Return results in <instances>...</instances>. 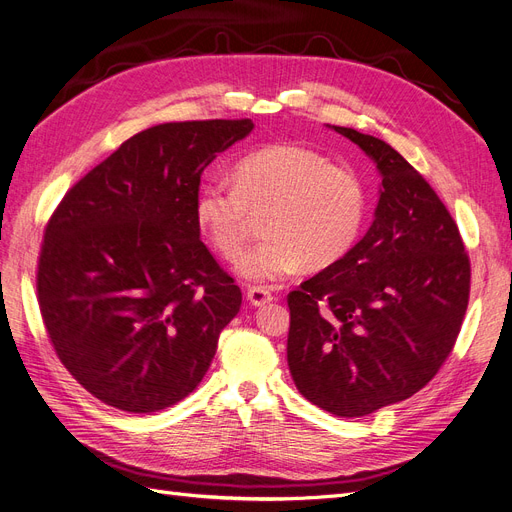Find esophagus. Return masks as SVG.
<instances>
[{"label":"esophagus","instance_id":"esophagus-1","mask_svg":"<svg viewBox=\"0 0 512 512\" xmlns=\"http://www.w3.org/2000/svg\"><path fill=\"white\" fill-rule=\"evenodd\" d=\"M246 299H249L251 306L261 308V306L270 304V301H272L274 297H272L270 289H266V287H251L249 291H246Z\"/></svg>","mask_w":512,"mask_h":512}]
</instances>
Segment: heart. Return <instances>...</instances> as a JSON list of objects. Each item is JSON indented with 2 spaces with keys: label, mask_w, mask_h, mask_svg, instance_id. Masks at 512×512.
I'll return each mask as SVG.
<instances>
[{
  "label": "heart",
  "mask_w": 512,
  "mask_h": 512,
  "mask_svg": "<svg viewBox=\"0 0 512 512\" xmlns=\"http://www.w3.org/2000/svg\"><path fill=\"white\" fill-rule=\"evenodd\" d=\"M196 221L225 259H238L263 217L259 242L238 261L251 282H278L306 263L329 268L361 234L367 215L363 181L301 145H270L244 156L234 183L206 181L196 194Z\"/></svg>",
  "instance_id": "1"
}]
</instances>
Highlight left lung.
<instances>
[{"instance_id":"8db88e82","label":"left lung","mask_w":512,"mask_h":512,"mask_svg":"<svg viewBox=\"0 0 512 512\" xmlns=\"http://www.w3.org/2000/svg\"><path fill=\"white\" fill-rule=\"evenodd\" d=\"M327 126L373 160L380 200L367 234L289 293L287 361L310 403L361 418L437 375L466 314L470 261L456 221L399 151Z\"/></svg>"}]
</instances>
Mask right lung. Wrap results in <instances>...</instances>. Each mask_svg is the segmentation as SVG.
Returning <instances> with one entry per match:
<instances>
[{"label":"right lung","mask_w":512,"mask_h":512,"mask_svg":"<svg viewBox=\"0 0 512 512\" xmlns=\"http://www.w3.org/2000/svg\"><path fill=\"white\" fill-rule=\"evenodd\" d=\"M251 120L137 132L75 183L48 221L37 299L61 363L128 413L179 403L211 367L242 293L200 240L202 170Z\"/></svg>","instance_id":"add662e5"}]
</instances>
